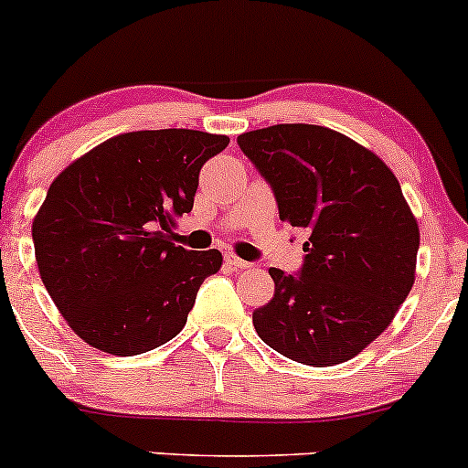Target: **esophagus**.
Returning a JSON list of instances; mask_svg holds the SVG:
<instances>
[{"label":"esophagus","instance_id":"esophagus-1","mask_svg":"<svg viewBox=\"0 0 468 468\" xmlns=\"http://www.w3.org/2000/svg\"><path fill=\"white\" fill-rule=\"evenodd\" d=\"M226 264H229L230 269H235V271H244V269L251 267V262L242 261V258L233 256V253H226Z\"/></svg>","mask_w":468,"mask_h":468}]
</instances>
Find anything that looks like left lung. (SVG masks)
<instances>
[{"mask_svg": "<svg viewBox=\"0 0 468 468\" xmlns=\"http://www.w3.org/2000/svg\"><path fill=\"white\" fill-rule=\"evenodd\" d=\"M271 186L282 221L308 229L303 267H271L273 296L253 313L267 346L310 367L356 357L414 285L419 226L391 169L346 135L276 124L238 138Z\"/></svg>", "mask_w": 468, "mask_h": 468, "instance_id": "left-lung-1", "label": "left lung"}]
</instances>
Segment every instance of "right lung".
<instances>
[{
	"label": "right lung",
	"instance_id": "obj_1",
	"mask_svg": "<svg viewBox=\"0 0 468 468\" xmlns=\"http://www.w3.org/2000/svg\"><path fill=\"white\" fill-rule=\"evenodd\" d=\"M226 135L133 131L106 140L56 176L33 219L40 278L69 328L111 356L176 337L221 253L172 242L195 206L206 160Z\"/></svg>",
	"mask_w": 468,
	"mask_h": 468
}]
</instances>
